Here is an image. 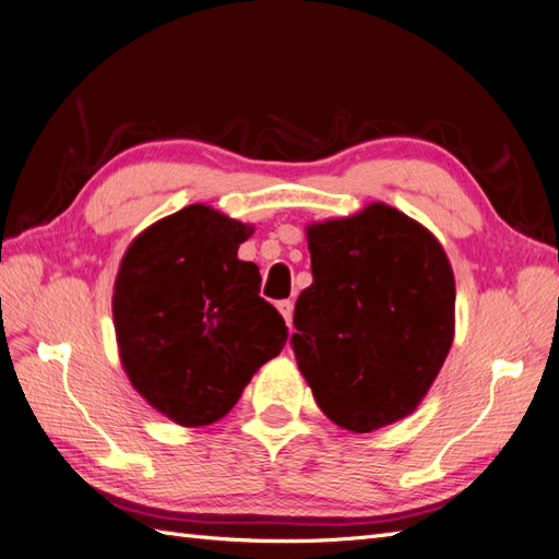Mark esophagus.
Here are the masks:
<instances>
[{
	"label": "esophagus",
	"mask_w": 559,
	"mask_h": 559,
	"mask_svg": "<svg viewBox=\"0 0 559 559\" xmlns=\"http://www.w3.org/2000/svg\"><path fill=\"white\" fill-rule=\"evenodd\" d=\"M276 307H278V311L283 314L285 323H288V326H290V321H293V302L290 300H281Z\"/></svg>",
	"instance_id": "34e87169"
}]
</instances>
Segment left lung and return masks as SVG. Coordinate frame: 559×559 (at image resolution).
Instances as JSON below:
<instances>
[{
	"label": "left lung",
	"instance_id": "1",
	"mask_svg": "<svg viewBox=\"0 0 559 559\" xmlns=\"http://www.w3.org/2000/svg\"><path fill=\"white\" fill-rule=\"evenodd\" d=\"M311 281L290 345L331 421L369 433L407 417L455 335V278L440 242L388 204L307 230Z\"/></svg>",
	"mask_w": 559,
	"mask_h": 559
}]
</instances>
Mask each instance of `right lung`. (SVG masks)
<instances>
[{
	"label": "right lung",
	"instance_id": "add662e5",
	"mask_svg": "<svg viewBox=\"0 0 559 559\" xmlns=\"http://www.w3.org/2000/svg\"><path fill=\"white\" fill-rule=\"evenodd\" d=\"M250 228L204 204L150 226L114 285L121 361L135 391L180 426L224 417L252 373L276 357L288 326L240 262Z\"/></svg>",
	"mask_w": 559,
	"mask_h": 559
}]
</instances>
